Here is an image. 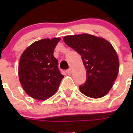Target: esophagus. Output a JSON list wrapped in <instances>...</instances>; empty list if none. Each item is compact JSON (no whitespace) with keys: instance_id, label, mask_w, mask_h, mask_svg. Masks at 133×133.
Instances as JSON below:
<instances>
[{"instance_id":"1","label":"esophagus","mask_w":133,"mask_h":133,"mask_svg":"<svg viewBox=\"0 0 133 133\" xmlns=\"http://www.w3.org/2000/svg\"><path fill=\"white\" fill-rule=\"evenodd\" d=\"M66 73L68 75H71V69H68V70H66Z\"/></svg>"}]
</instances>
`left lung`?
I'll return each instance as SVG.
<instances>
[{"label": "left lung", "mask_w": 133, "mask_h": 133, "mask_svg": "<svg viewBox=\"0 0 133 133\" xmlns=\"http://www.w3.org/2000/svg\"><path fill=\"white\" fill-rule=\"evenodd\" d=\"M63 40L81 55L87 80L79 87L88 97L99 98L108 93L117 78L119 58L112 44L105 38L88 33L68 35Z\"/></svg>", "instance_id": "left-lung-1"}]
</instances>
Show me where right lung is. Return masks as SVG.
I'll return each mask as SVG.
<instances>
[{
  "label": "right lung",
  "instance_id": "obj_1",
  "mask_svg": "<svg viewBox=\"0 0 133 133\" xmlns=\"http://www.w3.org/2000/svg\"><path fill=\"white\" fill-rule=\"evenodd\" d=\"M60 41L56 37L36 41L21 55L18 78L24 91L33 98L43 101L58 90L64 75L59 71L53 53Z\"/></svg>",
  "mask_w": 133,
  "mask_h": 133
}]
</instances>
